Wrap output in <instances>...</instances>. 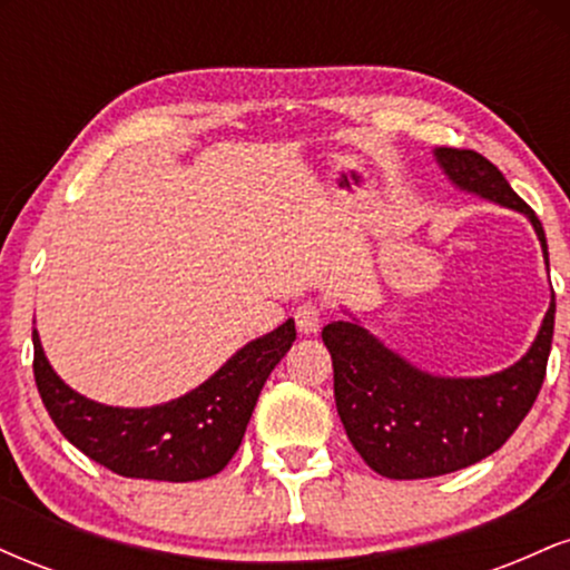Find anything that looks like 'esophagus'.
<instances>
[{"label": "esophagus", "mask_w": 570, "mask_h": 570, "mask_svg": "<svg viewBox=\"0 0 570 570\" xmlns=\"http://www.w3.org/2000/svg\"><path fill=\"white\" fill-rule=\"evenodd\" d=\"M294 324H297V330L303 332V335H313V332L318 330V324H322V305L311 303V299L297 305V311H294Z\"/></svg>", "instance_id": "obj_1"}]
</instances>
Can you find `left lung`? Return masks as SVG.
<instances>
[{
  "label": "left lung",
  "mask_w": 570,
  "mask_h": 570,
  "mask_svg": "<svg viewBox=\"0 0 570 570\" xmlns=\"http://www.w3.org/2000/svg\"><path fill=\"white\" fill-rule=\"evenodd\" d=\"M455 187L531 219L547 267V235L533 208L474 149H434ZM554 332V292L531 351L485 377H440L412 367L358 322L324 326L335 370V404L345 434L372 472L426 480L466 469L501 448L533 407L547 375Z\"/></svg>",
  "instance_id": "1"
}]
</instances>
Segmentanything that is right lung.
<instances>
[{
	"label": "right lung",
	"instance_id": "obj_1",
	"mask_svg": "<svg viewBox=\"0 0 570 570\" xmlns=\"http://www.w3.org/2000/svg\"><path fill=\"white\" fill-rule=\"evenodd\" d=\"M294 337L289 318L244 345L189 394L130 410L107 407L71 391L45 358L35 330V381L58 431L109 472L130 480H206L219 474L240 448L259 391Z\"/></svg>",
	"mask_w": 570,
	"mask_h": 570
}]
</instances>
